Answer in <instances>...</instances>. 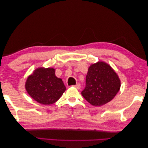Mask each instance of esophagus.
Segmentation results:
<instances>
[{
    "label": "esophagus",
    "instance_id": "obj_1",
    "mask_svg": "<svg viewBox=\"0 0 148 148\" xmlns=\"http://www.w3.org/2000/svg\"><path fill=\"white\" fill-rule=\"evenodd\" d=\"M73 86L75 87L76 88L78 89H79L80 88H81V86H80V84H79V83H78V84H77L76 85H75V86Z\"/></svg>",
    "mask_w": 148,
    "mask_h": 148
}]
</instances>
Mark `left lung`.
Listing matches in <instances>:
<instances>
[{"mask_svg":"<svg viewBox=\"0 0 148 148\" xmlns=\"http://www.w3.org/2000/svg\"><path fill=\"white\" fill-rule=\"evenodd\" d=\"M120 88V80L111 66L99 62L88 69L86 86L82 92L83 97L94 106L110 102Z\"/></svg>","mask_w":148,"mask_h":148,"instance_id":"8db88e82","label":"left lung"}]
</instances>
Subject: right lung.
Instances as JSON below:
<instances>
[{
  "mask_svg": "<svg viewBox=\"0 0 148 148\" xmlns=\"http://www.w3.org/2000/svg\"><path fill=\"white\" fill-rule=\"evenodd\" d=\"M25 88L29 96L44 105H51L59 99L66 90L62 79L52 68L37 69L28 78Z\"/></svg>",
  "mask_w": 148,
  "mask_h": 148,
  "instance_id": "obj_1",
  "label": "right lung"
}]
</instances>
